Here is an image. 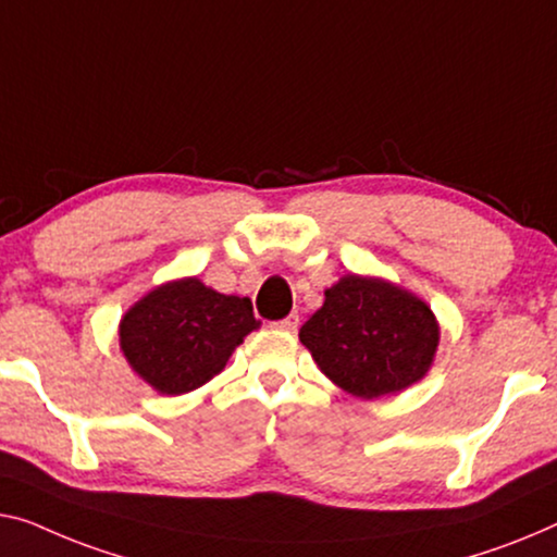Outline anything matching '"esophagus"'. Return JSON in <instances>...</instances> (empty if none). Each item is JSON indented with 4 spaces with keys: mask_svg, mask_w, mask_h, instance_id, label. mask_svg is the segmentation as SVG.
I'll use <instances>...</instances> for the list:
<instances>
[{
    "mask_svg": "<svg viewBox=\"0 0 557 557\" xmlns=\"http://www.w3.org/2000/svg\"><path fill=\"white\" fill-rule=\"evenodd\" d=\"M275 327H277V330H285V332H297V327H300V314L289 312L285 320L275 322Z\"/></svg>",
    "mask_w": 557,
    "mask_h": 557,
    "instance_id": "obj_1",
    "label": "esophagus"
}]
</instances>
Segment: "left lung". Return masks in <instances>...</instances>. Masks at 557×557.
<instances>
[{"label": "left lung", "instance_id": "8db88e82", "mask_svg": "<svg viewBox=\"0 0 557 557\" xmlns=\"http://www.w3.org/2000/svg\"><path fill=\"white\" fill-rule=\"evenodd\" d=\"M320 372L360 400H377L420 383L433 368L440 322L425 300L395 282L347 275L300 327Z\"/></svg>", "mask_w": 557, "mask_h": 557}]
</instances>
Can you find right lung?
Returning <instances> with one entry per match:
<instances>
[{
  "instance_id": "right-lung-1",
  "label": "right lung",
  "mask_w": 557,
  "mask_h": 557,
  "mask_svg": "<svg viewBox=\"0 0 557 557\" xmlns=\"http://www.w3.org/2000/svg\"><path fill=\"white\" fill-rule=\"evenodd\" d=\"M250 297L222 295L199 277L162 282L120 320L124 360L160 395H185L225 370L252 330Z\"/></svg>"
}]
</instances>
